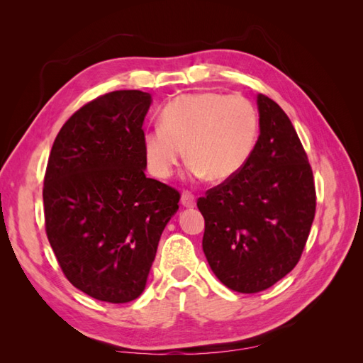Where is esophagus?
I'll list each match as a JSON object with an SVG mask.
<instances>
[{
	"label": "esophagus",
	"instance_id": "1",
	"mask_svg": "<svg viewBox=\"0 0 363 363\" xmlns=\"http://www.w3.org/2000/svg\"><path fill=\"white\" fill-rule=\"evenodd\" d=\"M181 203H182L184 207H187V209H191V207L196 206L195 195H191L190 191H184L182 196H181Z\"/></svg>",
	"mask_w": 363,
	"mask_h": 363
}]
</instances>
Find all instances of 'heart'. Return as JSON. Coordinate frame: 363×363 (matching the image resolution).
I'll use <instances>...</instances> for the list:
<instances>
[{"label":"heart","mask_w":363,"mask_h":363,"mask_svg":"<svg viewBox=\"0 0 363 363\" xmlns=\"http://www.w3.org/2000/svg\"><path fill=\"white\" fill-rule=\"evenodd\" d=\"M260 133L256 106L240 95L199 91L172 99L160 113V126L143 135L151 173L165 179L186 156L191 174L221 182L248 164Z\"/></svg>","instance_id":"heart-1"}]
</instances>
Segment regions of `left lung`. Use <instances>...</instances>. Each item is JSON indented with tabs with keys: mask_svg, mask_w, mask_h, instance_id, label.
Wrapping results in <instances>:
<instances>
[{
	"mask_svg": "<svg viewBox=\"0 0 363 363\" xmlns=\"http://www.w3.org/2000/svg\"><path fill=\"white\" fill-rule=\"evenodd\" d=\"M260 134L240 172L198 199L203 251L215 276L238 293H257L290 273L315 217L313 173L279 104L257 95Z\"/></svg>",
	"mask_w": 363,
	"mask_h": 363,
	"instance_id": "obj_1",
	"label": "left lung"
}]
</instances>
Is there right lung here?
<instances>
[{
  "instance_id": "right-lung-1",
  "label": "right lung",
  "mask_w": 363,
  "mask_h": 363,
  "mask_svg": "<svg viewBox=\"0 0 363 363\" xmlns=\"http://www.w3.org/2000/svg\"><path fill=\"white\" fill-rule=\"evenodd\" d=\"M151 95L117 90L82 106L52 143L45 229L65 277L123 304L142 295L179 191L146 177L143 120Z\"/></svg>"
}]
</instances>
